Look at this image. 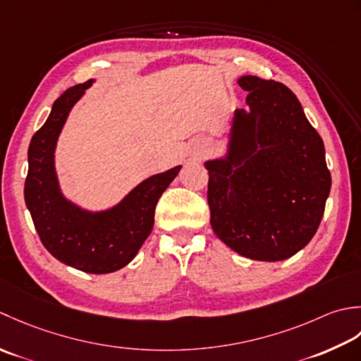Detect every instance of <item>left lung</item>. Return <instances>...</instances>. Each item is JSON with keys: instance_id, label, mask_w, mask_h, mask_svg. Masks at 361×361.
I'll return each instance as SVG.
<instances>
[{"instance_id": "left-lung-1", "label": "left lung", "mask_w": 361, "mask_h": 361, "mask_svg": "<svg viewBox=\"0 0 361 361\" xmlns=\"http://www.w3.org/2000/svg\"><path fill=\"white\" fill-rule=\"evenodd\" d=\"M224 159L209 170L210 224L243 257L279 262L308 245L324 215L332 178L322 138L288 87L241 76Z\"/></svg>"}]
</instances>
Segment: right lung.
Here are the masks:
<instances>
[{"label": "right lung", "instance_id": "1", "mask_svg": "<svg viewBox=\"0 0 361 361\" xmlns=\"http://www.w3.org/2000/svg\"><path fill=\"white\" fill-rule=\"evenodd\" d=\"M92 82L90 79L65 90L34 134L27 149L25 201L51 255L84 273L107 274L126 267L137 255L152 231L159 197L182 166L151 176L106 212H87L65 200L54 168L56 143L71 107Z\"/></svg>", "mask_w": 361, "mask_h": 361}]
</instances>
